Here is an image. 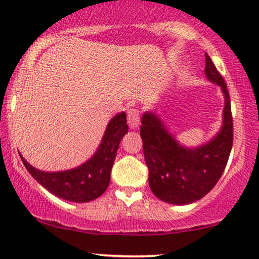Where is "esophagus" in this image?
Wrapping results in <instances>:
<instances>
[{
	"label": "esophagus",
	"instance_id": "1",
	"mask_svg": "<svg viewBox=\"0 0 259 259\" xmlns=\"http://www.w3.org/2000/svg\"><path fill=\"white\" fill-rule=\"evenodd\" d=\"M140 114L139 110L136 109V108H131V109L127 110V121H128L130 127H132L133 130L138 128L140 123Z\"/></svg>",
	"mask_w": 259,
	"mask_h": 259
}]
</instances>
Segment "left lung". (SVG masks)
<instances>
[{
    "instance_id": "8db88e82",
    "label": "left lung",
    "mask_w": 259,
    "mask_h": 259,
    "mask_svg": "<svg viewBox=\"0 0 259 259\" xmlns=\"http://www.w3.org/2000/svg\"><path fill=\"white\" fill-rule=\"evenodd\" d=\"M205 74L225 96L223 124L206 144L185 148L168 132L154 113L142 117L140 137L149 168L151 191L163 202L184 205L203 198L218 184L227 165L233 145V117L227 85L209 55L205 54Z\"/></svg>"
}]
</instances>
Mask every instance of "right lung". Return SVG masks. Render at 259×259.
<instances>
[{"label": "right lung", "instance_id": "1", "mask_svg": "<svg viewBox=\"0 0 259 259\" xmlns=\"http://www.w3.org/2000/svg\"><path fill=\"white\" fill-rule=\"evenodd\" d=\"M127 132L128 124L126 114L122 111L109 121L95 155L84 164L65 171H41L19 155L28 173L49 192L69 202H90L102 196L109 186L115 156L121 139Z\"/></svg>", "mask_w": 259, "mask_h": 259}]
</instances>
